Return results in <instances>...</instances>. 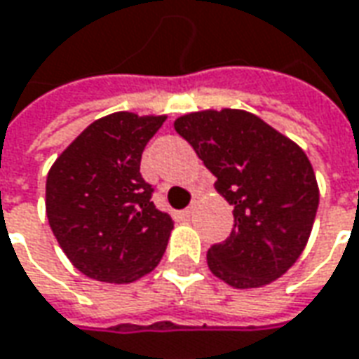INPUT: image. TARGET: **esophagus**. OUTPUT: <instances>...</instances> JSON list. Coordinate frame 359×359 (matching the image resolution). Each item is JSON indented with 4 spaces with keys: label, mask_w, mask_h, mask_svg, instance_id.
I'll list each match as a JSON object with an SVG mask.
<instances>
[{
    "label": "esophagus",
    "mask_w": 359,
    "mask_h": 359,
    "mask_svg": "<svg viewBox=\"0 0 359 359\" xmlns=\"http://www.w3.org/2000/svg\"><path fill=\"white\" fill-rule=\"evenodd\" d=\"M198 202H200V194H194V198H192V204H190L189 208L184 210V214H187V216H192V214H194V210H196V206H198Z\"/></svg>",
    "instance_id": "obj_1"
}]
</instances>
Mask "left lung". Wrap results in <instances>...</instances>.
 I'll use <instances>...</instances> for the list:
<instances>
[{
    "label": "left lung",
    "instance_id": "left-lung-1",
    "mask_svg": "<svg viewBox=\"0 0 359 359\" xmlns=\"http://www.w3.org/2000/svg\"><path fill=\"white\" fill-rule=\"evenodd\" d=\"M175 129L233 206L230 238L206 255L210 271L240 291L279 279L301 257L318 210V182L306 153L245 109L184 114Z\"/></svg>",
    "mask_w": 359,
    "mask_h": 359
}]
</instances>
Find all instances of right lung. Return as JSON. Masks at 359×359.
Wrapping results in <instances>:
<instances>
[{
	"mask_svg": "<svg viewBox=\"0 0 359 359\" xmlns=\"http://www.w3.org/2000/svg\"><path fill=\"white\" fill-rule=\"evenodd\" d=\"M167 116L116 111L90 123L46 175V218L90 279L128 285L159 265L175 222L151 202L141 155Z\"/></svg>",
	"mask_w": 359,
	"mask_h": 359,
	"instance_id": "add662e5",
	"label": "right lung"
}]
</instances>
